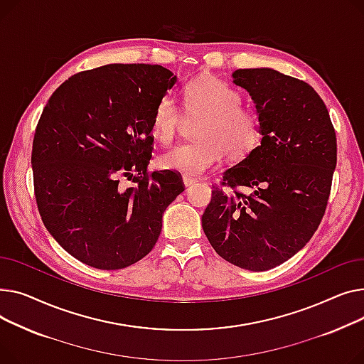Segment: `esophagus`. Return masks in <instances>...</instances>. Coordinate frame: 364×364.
I'll list each match as a JSON object with an SVG mask.
<instances>
[{
  "label": "esophagus",
  "instance_id": "esophagus-1",
  "mask_svg": "<svg viewBox=\"0 0 364 364\" xmlns=\"http://www.w3.org/2000/svg\"><path fill=\"white\" fill-rule=\"evenodd\" d=\"M182 181H183L185 188H189V186H192V185H194V183L197 182V179H192V178H188V176H183Z\"/></svg>",
  "mask_w": 364,
  "mask_h": 364
}]
</instances>
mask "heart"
<instances>
[{
	"mask_svg": "<svg viewBox=\"0 0 364 364\" xmlns=\"http://www.w3.org/2000/svg\"><path fill=\"white\" fill-rule=\"evenodd\" d=\"M241 95L225 82L203 77L185 90L188 116H203L197 126L198 141L179 144L160 156L159 163L172 172L198 176L218 166L223 151L230 157H242L257 145L259 119L244 109ZM182 123V113L173 97H164L156 107L151 132L160 144L173 141Z\"/></svg>",
	"mask_w": 364,
	"mask_h": 364,
	"instance_id": "heart-1",
	"label": "heart"
}]
</instances>
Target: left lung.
Masks as SVG:
<instances>
[{
	"mask_svg": "<svg viewBox=\"0 0 364 364\" xmlns=\"http://www.w3.org/2000/svg\"><path fill=\"white\" fill-rule=\"evenodd\" d=\"M259 119L260 145L223 173L232 196L219 188L203 215V230L226 262L263 272L300 251L322 220L333 170L336 136L325 102L309 83L281 72L238 69Z\"/></svg>",
	"mask_w": 364,
	"mask_h": 364,
	"instance_id": "obj_1",
	"label": "left lung"
}]
</instances>
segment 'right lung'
Masks as SVG:
<instances>
[{
    "label": "right lung",
    "mask_w": 364,
    "mask_h": 364,
    "mask_svg": "<svg viewBox=\"0 0 364 364\" xmlns=\"http://www.w3.org/2000/svg\"><path fill=\"white\" fill-rule=\"evenodd\" d=\"M178 82L159 64H107L73 75L38 122L32 168L39 215L79 262L116 270L153 250L163 213L185 191L178 173H146L157 104ZM136 187L122 190L120 176Z\"/></svg>",
    "instance_id": "right-lung-1"
}]
</instances>
